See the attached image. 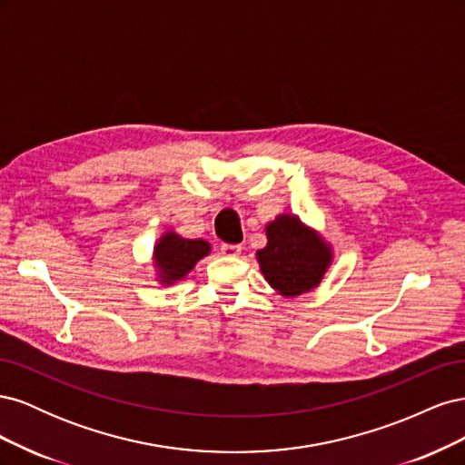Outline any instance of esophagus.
I'll list each match as a JSON object with an SVG mask.
<instances>
[{"mask_svg":"<svg viewBox=\"0 0 465 465\" xmlns=\"http://www.w3.org/2000/svg\"><path fill=\"white\" fill-rule=\"evenodd\" d=\"M242 252L241 244H221V254L229 256V258H236Z\"/></svg>","mask_w":465,"mask_h":465,"instance_id":"34e87169","label":"esophagus"}]
</instances>
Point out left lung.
<instances>
[{"instance_id": "1", "label": "left lung", "mask_w": 465, "mask_h": 465, "mask_svg": "<svg viewBox=\"0 0 465 465\" xmlns=\"http://www.w3.org/2000/svg\"><path fill=\"white\" fill-rule=\"evenodd\" d=\"M267 246L258 250L260 270L283 297L314 289L331 263L330 246L294 215H279L265 227Z\"/></svg>"}]
</instances>
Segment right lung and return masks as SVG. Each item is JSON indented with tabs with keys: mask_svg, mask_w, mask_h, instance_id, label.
Instances as JSON below:
<instances>
[{
	"mask_svg": "<svg viewBox=\"0 0 465 465\" xmlns=\"http://www.w3.org/2000/svg\"><path fill=\"white\" fill-rule=\"evenodd\" d=\"M209 254V242L202 238H182L176 232L163 234L161 241L154 246V265L159 267V281L164 285L176 283L184 279L192 267L203 256Z\"/></svg>",
	"mask_w": 465,
	"mask_h": 465,
	"instance_id": "right-lung-1",
	"label": "right lung"
}]
</instances>
